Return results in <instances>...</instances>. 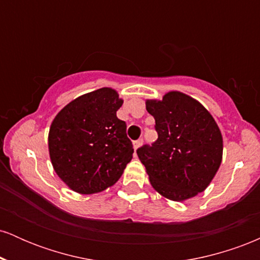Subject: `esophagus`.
Here are the masks:
<instances>
[{
  "mask_svg": "<svg viewBox=\"0 0 260 260\" xmlns=\"http://www.w3.org/2000/svg\"><path fill=\"white\" fill-rule=\"evenodd\" d=\"M143 144V139H138V140H134V142H133V148L134 149H136V150H137V149H138L139 147H140V145H142Z\"/></svg>",
  "mask_w": 260,
  "mask_h": 260,
  "instance_id": "esophagus-1",
  "label": "esophagus"
}]
</instances>
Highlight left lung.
<instances>
[{
	"instance_id": "8db88e82",
	"label": "left lung",
	"mask_w": 260,
	"mask_h": 260,
	"mask_svg": "<svg viewBox=\"0 0 260 260\" xmlns=\"http://www.w3.org/2000/svg\"><path fill=\"white\" fill-rule=\"evenodd\" d=\"M157 139L137 149L153 186L171 201L192 198L209 186L222 159V137L202 104L170 91L161 101L148 100Z\"/></svg>"
}]
</instances>
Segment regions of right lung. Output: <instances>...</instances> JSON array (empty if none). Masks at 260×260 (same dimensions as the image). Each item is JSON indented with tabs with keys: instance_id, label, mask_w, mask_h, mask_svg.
Returning <instances> with one entry per match:
<instances>
[{
	"instance_id": "add662e5",
	"label": "right lung",
	"mask_w": 260,
	"mask_h": 260,
	"mask_svg": "<svg viewBox=\"0 0 260 260\" xmlns=\"http://www.w3.org/2000/svg\"><path fill=\"white\" fill-rule=\"evenodd\" d=\"M123 101L101 88L71 101L53 120L49 133L51 162L58 177L82 194L112 186L132 160L127 124L116 111Z\"/></svg>"
}]
</instances>
